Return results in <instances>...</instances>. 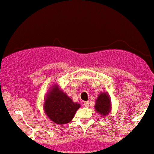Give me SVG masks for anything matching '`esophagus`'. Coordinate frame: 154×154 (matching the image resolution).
I'll return each instance as SVG.
<instances>
[{
    "label": "esophagus",
    "mask_w": 154,
    "mask_h": 154,
    "mask_svg": "<svg viewBox=\"0 0 154 154\" xmlns=\"http://www.w3.org/2000/svg\"><path fill=\"white\" fill-rule=\"evenodd\" d=\"M84 105L85 107H89L90 106V103H89V101H85L84 103Z\"/></svg>",
    "instance_id": "34e87169"
}]
</instances>
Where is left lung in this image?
Wrapping results in <instances>:
<instances>
[{"label": "left lung", "instance_id": "8db88e82", "mask_svg": "<svg viewBox=\"0 0 154 154\" xmlns=\"http://www.w3.org/2000/svg\"><path fill=\"white\" fill-rule=\"evenodd\" d=\"M95 108L97 112L103 115V116H106L109 113V111L111 109V103L108 94L102 92L99 95L96 101H95Z\"/></svg>", "mask_w": 154, "mask_h": 154}]
</instances>
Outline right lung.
Instances as JSON below:
<instances>
[{
    "mask_svg": "<svg viewBox=\"0 0 154 154\" xmlns=\"http://www.w3.org/2000/svg\"><path fill=\"white\" fill-rule=\"evenodd\" d=\"M79 108L80 104L72 102L65 93L59 90L58 85L54 86L48 92L44 105L48 117L59 125L70 122Z\"/></svg>",
    "mask_w": 154,
    "mask_h": 154,
    "instance_id": "right-lung-1",
    "label": "right lung"
}]
</instances>
